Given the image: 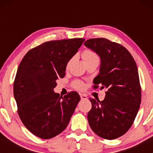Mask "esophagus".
<instances>
[{"instance_id":"esophagus-1","label":"esophagus","mask_w":153,"mask_h":153,"mask_svg":"<svg viewBox=\"0 0 153 153\" xmlns=\"http://www.w3.org/2000/svg\"><path fill=\"white\" fill-rule=\"evenodd\" d=\"M81 100H86L87 99V96H86V95H84V94H81Z\"/></svg>"}]
</instances>
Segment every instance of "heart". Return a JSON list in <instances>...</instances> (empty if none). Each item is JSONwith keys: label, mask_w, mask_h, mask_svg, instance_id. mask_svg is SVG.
<instances>
[{"label": "heart", "mask_w": 153, "mask_h": 153, "mask_svg": "<svg viewBox=\"0 0 153 153\" xmlns=\"http://www.w3.org/2000/svg\"><path fill=\"white\" fill-rule=\"evenodd\" d=\"M82 58L84 60V63L88 62V61H94V60H98L99 61V57L97 55L96 52H94L93 50L90 49H86L82 53ZM73 86L77 89L82 90L84 88V84L82 81H75L73 83Z\"/></svg>", "instance_id": "1"}]
</instances>
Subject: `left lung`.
Returning <instances> with one entry per match:
<instances>
[{"label": "left lung", "instance_id": "1", "mask_svg": "<svg viewBox=\"0 0 153 153\" xmlns=\"http://www.w3.org/2000/svg\"><path fill=\"white\" fill-rule=\"evenodd\" d=\"M84 45L101 58L100 72L94 89H107L104 101L89 98V126L96 135L107 140L122 136L129 129L139 109L141 89L136 63L129 51L106 38H91Z\"/></svg>", "mask_w": 153, "mask_h": 153}]
</instances>
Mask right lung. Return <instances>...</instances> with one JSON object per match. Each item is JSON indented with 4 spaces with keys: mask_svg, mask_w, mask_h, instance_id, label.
I'll return each mask as SVG.
<instances>
[{
    "mask_svg": "<svg viewBox=\"0 0 153 153\" xmlns=\"http://www.w3.org/2000/svg\"><path fill=\"white\" fill-rule=\"evenodd\" d=\"M85 41L57 40L30 49L18 68L13 85L18 113L24 126L42 139L54 138L69 124L81 100L77 92L60 97L53 89L65 76L66 67Z\"/></svg>",
    "mask_w": 153,
    "mask_h": 153,
    "instance_id": "obj_1",
    "label": "right lung"
}]
</instances>
